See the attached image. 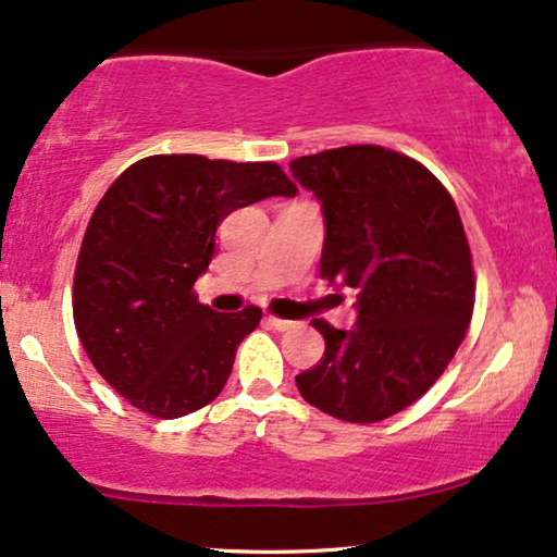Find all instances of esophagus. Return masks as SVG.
<instances>
[{"label":"esophagus","instance_id":"34e87169","mask_svg":"<svg viewBox=\"0 0 557 557\" xmlns=\"http://www.w3.org/2000/svg\"><path fill=\"white\" fill-rule=\"evenodd\" d=\"M264 323H267V326H270V329H274V331H290V329L298 326V323H295V321L277 319V315H267Z\"/></svg>","mask_w":557,"mask_h":557}]
</instances>
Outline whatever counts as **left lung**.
I'll use <instances>...</instances> for the list:
<instances>
[{
  "label": "left lung",
  "instance_id": "obj_1",
  "mask_svg": "<svg viewBox=\"0 0 557 557\" xmlns=\"http://www.w3.org/2000/svg\"><path fill=\"white\" fill-rule=\"evenodd\" d=\"M321 202V277L355 293V329L313 319L326 349L295 377L329 417L375 424L436 383L473 315L475 280L455 200L419 161L342 146L290 161Z\"/></svg>",
  "mask_w": 557,
  "mask_h": 557
}]
</instances>
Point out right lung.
Wrapping results in <instances>:
<instances>
[{
	"label": "right lung",
	"instance_id": "right-lung-1",
	"mask_svg": "<svg viewBox=\"0 0 557 557\" xmlns=\"http://www.w3.org/2000/svg\"><path fill=\"white\" fill-rule=\"evenodd\" d=\"M295 193L272 161L197 153L140 159L112 182L82 242L74 323L91 364L131 406L180 419L223 391L262 311L218 313L197 302L193 285L215 255L223 218Z\"/></svg>",
	"mask_w": 557,
	"mask_h": 557
}]
</instances>
